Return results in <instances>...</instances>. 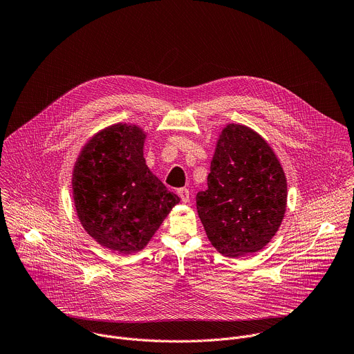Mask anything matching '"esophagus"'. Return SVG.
Returning a JSON list of instances; mask_svg holds the SVG:
<instances>
[{
    "label": "esophagus",
    "instance_id": "34e87169",
    "mask_svg": "<svg viewBox=\"0 0 354 354\" xmlns=\"http://www.w3.org/2000/svg\"><path fill=\"white\" fill-rule=\"evenodd\" d=\"M178 194H179V197L182 200V203H187V201L190 200V192H189L187 187L178 189Z\"/></svg>",
    "mask_w": 354,
    "mask_h": 354
}]
</instances>
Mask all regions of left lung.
<instances>
[{"label": "left lung", "mask_w": 354, "mask_h": 354, "mask_svg": "<svg viewBox=\"0 0 354 354\" xmlns=\"http://www.w3.org/2000/svg\"><path fill=\"white\" fill-rule=\"evenodd\" d=\"M197 213L213 246L238 258L261 250L277 232L287 205V182L269 144L254 130L228 124L218 140L207 189Z\"/></svg>", "instance_id": "obj_1"}]
</instances>
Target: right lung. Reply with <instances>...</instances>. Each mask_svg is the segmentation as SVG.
<instances>
[{
    "label": "right lung",
    "mask_w": 354,
    "mask_h": 354,
    "mask_svg": "<svg viewBox=\"0 0 354 354\" xmlns=\"http://www.w3.org/2000/svg\"><path fill=\"white\" fill-rule=\"evenodd\" d=\"M144 138L136 126L102 130L81 151L73 175L82 227L124 255L142 249L180 200L145 165Z\"/></svg>",
    "instance_id": "add662e5"
}]
</instances>
